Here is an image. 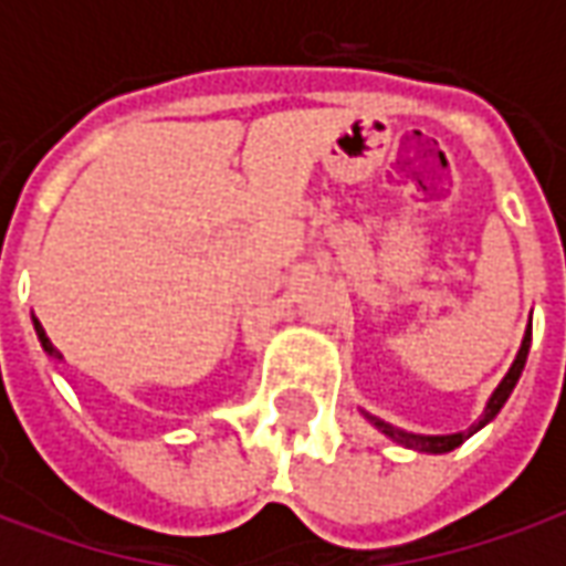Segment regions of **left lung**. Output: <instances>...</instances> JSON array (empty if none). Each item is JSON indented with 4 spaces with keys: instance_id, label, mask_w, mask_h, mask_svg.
Wrapping results in <instances>:
<instances>
[{
    "instance_id": "1",
    "label": "left lung",
    "mask_w": 566,
    "mask_h": 566,
    "mask_svg": "<svg viewBox=\"0 0 566 566\" xmlns=\"http://www.w3.org/2000/svg\"><path fill=\"white\" fill-rule=\"evenodd\" d=\"M527 352H531V324H527V331H524V339H522V348H518V355H515V360H512L510 373L503 376V381L497 385V391L491 394V400L485 403V412H482V418L475 421L470 430H461V433H446V437H424V433H406V430H400V427L388 424V421H381V418L369 416V412H364L367 416V421L373 427H379L385 437H391L397 446H406V449H416V451H427V454H446V451L458 449L463 439H470L479 430V427H485L491 418L497 416L500 409H503V403L510 400L512 388H515V381L522 379V369H524V360H527Z\"/></svg>"
}]
</instances>
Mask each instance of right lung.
<instances>
[{
    "instance_id": "right-lung-1",
    "label": "right lung",
    "mask_w": 566,
    "mask_h": 566,
    "mask_svg": "<svg viewBox=\"0 0 566 566\" xmlns=\"http://www.w3.org/2000/svg\"><path fill=\"white\" fill-rule=\"evenodd\" d=\"M32 324H35V333H39V343H42L44 352H48L51 357H56V360H63V355H60L54 345H51V339H48V333H44V327L39 324V318H32Z\"/></svg>"
}]
</instances>
